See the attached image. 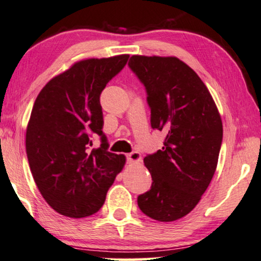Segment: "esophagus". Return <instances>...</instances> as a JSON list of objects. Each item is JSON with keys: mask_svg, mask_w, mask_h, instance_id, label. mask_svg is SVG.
<instances>
[{"mask_svg": "<svg viewBox=\"0 0 261 261\" xmlns=\"http://www.w3.org/2000/svg\"><path fill=\"white\" fill-rule=\"evenodd\" d=\"M127 161H129L130 163H139L142 161V156L141 153L138 151H134L127 155Z\"/></svg>", "mask_w": 261, "mask_h": 261, "instance_id": "obj_1", "label": "esophagus"}]
</instances>
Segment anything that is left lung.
Returning a JSON list of instances; mask_svg holds the SVG:
<instances>
[{
    "label": "left lung",
    "mask_w": 261,
    "mask_h": 261,
    "mask_svg": "<svg viewBox=\"0 0 261 261\" xmlns=\"http://www.w3.org/2000/svg\"><path fill=\"white\" fill-rule=\"evenodd\" d=\"M129 66L148 92L152 129L167 134L162 150L144 159L152 185L138 207L157 221H175L196 207L214 176L221 116L204 83L178 58L132 56Z\"/></svg>",
    "instance_id": "8db88e82"
}]
</instances>
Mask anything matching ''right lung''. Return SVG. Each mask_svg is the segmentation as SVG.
<instances>
[{
    "instance_id": "right-lung-1",
    "label": "right lung",
    "mask_w": 261,
    "mask_h": 261,
    "mask_svg": "<svg viewBox=\"0 0 261 261\" xmlns=\"http://www.w3.org/2000/svg\"><path fill=\"white\" fill-rule=\"evenodd\" d=\"M129 57L76 61L53 76L36 98L25 151L40 193L59 214L80 219L97 213L125 166V156L108 151L99 98ZM93 133L102 136V145L90 152Z\"/></svg>"
}]
</instances>
